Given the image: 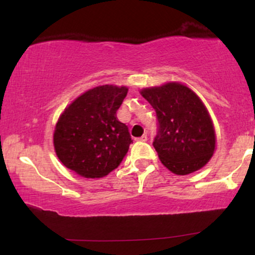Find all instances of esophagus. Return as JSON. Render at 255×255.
I'll use <instances>...</instances> for the list:
<instances>
[{
    "label": "esophagus",
    "mask_w": 255,
    "mask_h": 255,
    "mask_svg": "<svg viewBox=\"0 0 255 255\" xmlns=\"http://www.w3.org/2000/svg\"><path fill=\"white\" fill-rule=\"evenodd\" d=\"M139 141H147V135H142V136H140L139 137Z\"/></svg>",
    "instance_id": "34e87169"
}]
</instances>
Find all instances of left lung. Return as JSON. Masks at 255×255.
Segmentation results:
<instances>
[{"label": "left lung", "instance_id": "left-lung-1", "mask_svg": "<svg viewBox=\"0 0 255 255\" xmlns=\"http://www.w3.org/2000/svg\"><path fill=\"white\" fill-rule=\"evenodd\" d=\"M140 95L156 110L159 130L153 141L160 163L176 175H188L210 162L216 130L209 110L187 85L169 81L145 87Z\"/></svg>", "mask_w": 255, "mask_h": 255}]
</instances>
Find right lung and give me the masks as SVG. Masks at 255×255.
<instances>
[{
	"label": "right lung",
	"instance_id": "obj_1",
	"mask_svg": "<svg viewBox=\"0 0 255 255\" xmlns=\"http://www.w3.org/2000/svg\"><path fill=\"white\" fill-rule=\"evenodd\" d=\"M127 92V86L99 85L62 111L52 141L66 168L86 178L107 176L118 168L131 142L127 126L116 119Z\"/></svg>",
	"mask_w": 255,
	"mask_h": 255
}]
</instances>
